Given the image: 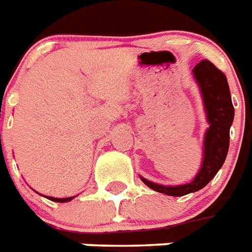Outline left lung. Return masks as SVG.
<instances>
[{
  "mask_svg": "<svg viewBox=\"0 0 252 252\" xmlns=\"http://www.w3.org/2000/svg\"><path fill=\"white\" fill-rule=\"evenodd\" d=\"M192 76L198 84L208 124L204 132L199 172L191 182L177 186H165L139 176L150 189L169 196H183L207 186L224 165L229 151V131L234 120V106L231 104L226 76L208 60L195 65Z\"/></svg>",
  "mask_w": 252,
  "mask_h": 252,
  "instance_id": "left-lung-1",
  "label": "left lung"
}]
</instances>
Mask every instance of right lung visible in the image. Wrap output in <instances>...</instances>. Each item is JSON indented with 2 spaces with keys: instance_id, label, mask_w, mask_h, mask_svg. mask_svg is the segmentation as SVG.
<instances>
[{
  "instance_id": "obj_1",
  "label": "right lung",
  "mask_w": 252,
  "mask_h": 252,
  "mask_svg": "<svg viewBox=\"0 0 252 252\" xmlns=\"http://www.w3.org/2000/svg\"><path fill=\"white\" fill-rule=\"evenodd\" d=\"M39 194V192H37ZM41 195V194H39ZM41 196H45V195H41ZM46 199H49L52 202H57V203H66V202H70L72 199L75 198V196H70V198H53V196H45Z\"/></svg>"
}]
</instances>
